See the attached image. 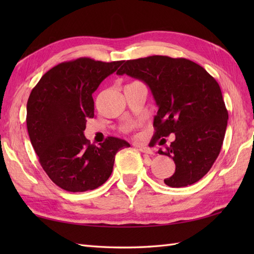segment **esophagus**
<instances>
[{
	"label": "esophagus",
	"instance_id": "34e87169",
	"mask_svg": "<svg viewBox=\"0 0 254 254\" xmlns=\"http://www.w3.org/2000/svg\"><path fill=\"white\" fill-rule=\"evenodd\" d=\"M136 146L138 147V149H139V152H142V153H145V154H149V155H152V154H154L153 153V150H152V148H149V147H147V146H139V145H136Z\"/></svg>",
	"mask_w": 254,
	"mask_h": 254
}]
</instances>
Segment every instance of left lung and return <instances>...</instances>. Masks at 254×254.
Returning a JSON list of instances; mask_svg holds the SVG:
<instances>
[{
	"label": "left lung",
	"instance_id": "8db88e82",
	"mask_svg": "<svg viewBox=\"0 0 254 254\" xmlns=\"http://www.w3.org/2000/svg\"><path fill=\"white\" fill-rule=\"evenodd\" d=\"M117 74L141 79L152 91L158 107L154 142L175 134V141L158 150L176 164L166 185L181 188L202 179L218 157L227 127L228 111L216 79L188 59L166 56L128 60ZM165 143L163 138L159 145Z\"/></svg>",
	"mask_w": 254,
	"mask_h": 254
}]
</instances>
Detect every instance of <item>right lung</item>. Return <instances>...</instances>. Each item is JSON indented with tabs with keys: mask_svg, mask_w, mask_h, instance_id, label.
<instances>
[{
	"mask_svg": "<svg viewBox=\"0 0 254 254\" xmlns=\"http://www.w3.org/2000/svg\"><path fill=\"white\" fill-rule=\"evenodd\" d=\"M122 62L90 58L63 62L31 90L26 118L30 142L46 174L63 190L85 192L104 185L116 154L130 147L112 136L96 146L84 135L87 119L94 118L93 93Z\"/></svg>",
	"mask_w": 254,
	"mask_h": 254,
	"instance_id": "add662e5",
	"label": "right lung"
}]
</instances>
